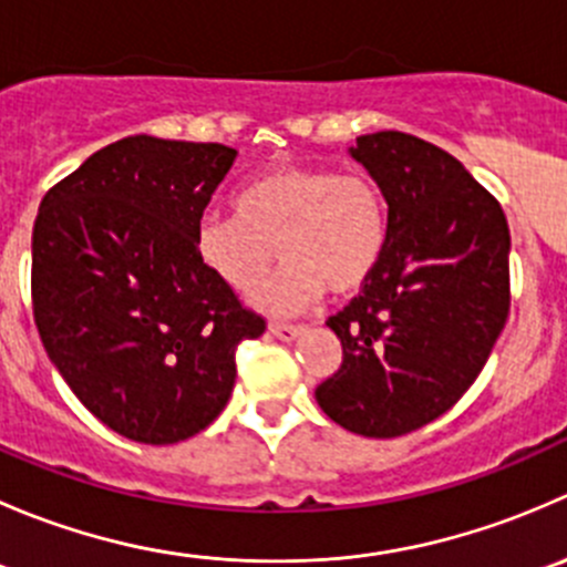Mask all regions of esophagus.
Instances as JSON below:
<instances>
[{"label": "esophagus", "instance_id": "34e87169", "mask_svg": "<svg viewBox=\"0 0 567 567\" xmlns=\"http://www.w3.org/2000/svg\"><path fill=\"white\" fill-rule=\"evenodd\" d=\"M268 331H271L274 337H277V340H282V342H293L296 337H301L305 334V326H288V323H271L268 326Z\"/></svg>", "mask_w": 567, "mask_h": 567}]
</instances>
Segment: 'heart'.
Segmentation results:
<instances>
[{
  "mask_svg": "<svg viewBox=\"0 0 567 567\" xmlns=\"http://www.w3.org/2000/svg\"><path fill=\"white\" fill-rule=\"evenodd\" d=\"M236 210L199 216L194 251L236 293L266 277L277 251L282 268L251 296L274 316L307 310L326 290L348 299L384 260L390 205L370 175L331 164H279L238 188Z\"/></svg>",
  "mask_w": 567,
  "mask_h": 567,
  "instance_id": "1",
  "label": "heart"
}]
</instances>
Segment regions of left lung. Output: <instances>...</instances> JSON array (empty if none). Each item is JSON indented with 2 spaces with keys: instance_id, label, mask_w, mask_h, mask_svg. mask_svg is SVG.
<instances>
[{
  "instance_id": "left-lung-1",
  "label": "left lung",
  "mask_w": 567,
  "mask_h": 567,
  "mask_svg": "<svg viewBox=\"0 0 567 567\" xmlns=\"http://www.w3.org/2000/svg\"><path fill=\"white\" fill-rule=\"evenodd\" d=\"M348 153L384 188L390 238L373 279L326 320L342 364L316 400L346 431L394 439L453 409L488 362L511 310V230L431 142L379 131Z\"/></svg>"
}]
</instances>
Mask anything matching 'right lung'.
I'll use <instances>...</instances> for the list:
<instances>
[{
  "mask_svg": "<svg viewBox=\"0 0 567 567\" xmlns=\"http://www.w3.org/2000/svg\"><path fill=\"white\" fill-rule=\"evenodd\" d=\"M236 156L216 142L125 136L40 203V340L73 394L131 442L205 431L230 400L238 342L266 331L194 251V225Z\"/></svg>",
  "mask_w": 567,
  "mask_h": 567,
  "instance_id": "right-lung-1",
  "label": "right lung"
}]
</instances>
